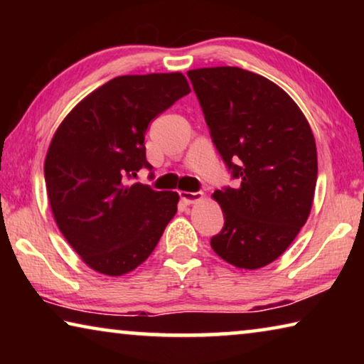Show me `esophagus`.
Listing matches in <instances>:
<instances>
[{"instance_id": "esophagus-1", "label": "esophagus", "mask_w": 364, "mask_h": 364, "mask_svg": "<svg viewBox=\"0 0 364 364\" xmlns=\"http://www.w3.org/2000/svg\"><path fill=\"white\" fill-rule=\"evenodd\" d=\"M180 199L184 202V204H196L204 199V193H188V191H180Z\"/></svg>"}]
</instances>
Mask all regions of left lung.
<instances>
[{
	"label": "left lung",
	"instance_id": "8db88e82",
	"mask_svg": "<svg viewBox=\"0 0 364 364\" xmlns=\"http://www.w3.org/2000/svg\"><path fill=\"white\" fill-rule=\"evenodd\" d=\"M188 77L220 156L241 180L212 194L225 217L212 249L236 268L267 267L311 212L318 156L310 123L284 90L258 73L226 65Z\"/></svg>",
	"mask_w": 364,
	"mask_h": 364
}]
</instances>
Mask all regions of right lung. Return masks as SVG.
Instances as JSON below:
<instances>
[{
  "instance_id": "right-lung-1",
  "label": "right lung",
  "mask_w": 364,
  "mask_h": 364,
  "mask_svg": "<svg viewBox=\"0 0 364 364\" xmlns=\"http://www.w3.org/2000/svg\"><path fill=\"white\" fill-rule=\"evenodd\" d=\"M191 91L181 72L122 75L83 97L48 147L45 180L54 221L96 273L123 276L156 249L180 196L128 184L146 160L149 123Z\"/></svg>"
}]
</instances>
